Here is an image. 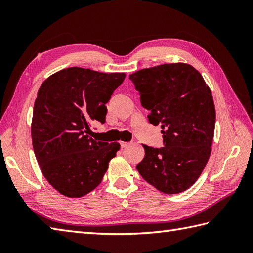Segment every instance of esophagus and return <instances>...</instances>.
Masks as SVG:
<instances>
[{
	"instance_id": "esophagus-1",
	"label": "esophagus",
	"mask_w": 253,
	"mask_h": 253,
	"mask_svg": "<svg viewBox=\"0 0 253 253\" xmlns=\"http://www.w3.org/2000/svg\"><path fill=\"white\" fill-rule=\"evenodd\" d=\"M120 144H121V148H122V149L127 148L128 146H129V143H128V142H124V141H121Z\"/></svg>"
}]
</instances>
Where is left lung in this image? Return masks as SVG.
<instances>
[{"label": "left lung", "mask_w": 253, "mask_h": 253, "mask_svg": "<svg viewBox=\"0 0 253 253\" xmlns=\"http://www.w3.org/2000/svg\"><path fill=\"white\" fill-rule=\"evenodd\" d=\"M148 120L160 125L162 148L142 144L137 165L142 178L169 195L190 188L206 168L215 128L212 92L201 74L185 63L163 64L131 74Z\"/></svg>", "instance_id": "1"}]
</instances>
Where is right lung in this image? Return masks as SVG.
<instances>
[{
    "instance_id": "right-lung-1",
    "label": "right lung",
    "mask_w": 253,
    "mask_h": 253,
    "mask_svg": "<svg viewBox=\"0 0 253 253\" xmlns=\"http://www.w3.org/2000/svg\"><path fill=\"white\" fill-rule=\"evenodd\" d=\"M124 73L69 67L45 79L31 122L32 147L49 184L63 196L84 197L100 185L121 146L89 137L92 122L105 123V104Z\"/></svg>"
}]
</instances>
